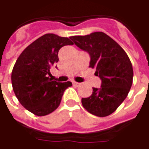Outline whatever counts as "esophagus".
Masks as SVG:
<instances>
[{"label": "esophagus", "mask_w": 149, "mask_h": 149, "mask_svg": "<svg viewBox=\"0 0 149 149\" xmlns=\"http://www.w3.org/2000/svg\"><path fill=\"white\" fill-rule=\"evenodd\" d=\"M80 85H81V83L75 82V81H74L73 82V85H74V86H76V87H78V86H79Z\"/></svg>", "instance_id": "34e87169"}]
</instances>
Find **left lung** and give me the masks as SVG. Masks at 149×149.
<instances>
[{"instance_id": "1", "label": "left lung", "mask_w": 149, "mask_h": 149, "mask_svg": "<svg viewBox=\"0 0 149 149\" xmlns=\"http://www.w3.org/2000/svg\"><path fill=\"white\" fill-rule=\"evenodd\" d=\"M74 43L90 56L89 67L101 79V87L93 88V94L82 98L86 110L95 116L113 113L124 102L133 81L132 64L120 45L102 32L70 37Z\"/></svg>"}]
</instances>
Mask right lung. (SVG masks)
I'll use <instances>...</instances> for the list:
<instances>
[{
    "instance_id": "right-lung-1",
    "label": "right lung",
    "mask_w": 149,
    "mask_h": 149,
    "mask_svg": "<svg viewBox=\"0 0 149 149\" xmlns=\"http://www.w3.org/2000/svg\"><path fill=\"white\" fill-rule=\"evenodd\" d=\"M73 45L67 37L53 33L42 36L28 46L17 59L11 72V84L19 102L36 116H46L59 107L71 81H53L49 69L58 62V52Z\"/></svg>"
}]
</instances>
